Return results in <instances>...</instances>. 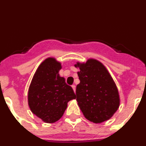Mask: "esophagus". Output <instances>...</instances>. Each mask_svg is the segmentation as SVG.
I'll use <instances>...</instances> for the list:
<instances>
[{
    "instance_id": "esophagus-1",
    "label": "esophagus",
    "mask_w": 146,
    "mask_h": 146,
    "mask_svg": "<svg viewBox=\"0 0 146 146\" xmlns=\"http://www.w3.org/2000/svg\"><path fill=\"white\" fill-rule=\"evenodd\" d=\"M72 88H73V90H74V93H75V90H76V86H74V85H72Z\"/></svg>"
}]
</instances>
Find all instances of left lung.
Listing matches in <instances>:
<instances>
[{
    "label": "left lung",
    "instance_id": "8db88e82",
    "mask_svg": "<svg viewBox=\"0 0 146 146\" xmlns=\"http://www.w3.org/2000/svg\"><path fill=\"white\" fill-rule=\"evenodd\" d=\"M80 83L76 88L77 102L84 116L95 123L111 118L119 108L120 98L114 80L101 62L90 58L77 62Z\"/></svg>",
    "mask_w": 146,
    "mask_h": 146
}]
</instances>
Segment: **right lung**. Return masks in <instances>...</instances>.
I'll return each instance as SVG.
<instances>
[{
	"label": "right lung",
	"mask_w": 146,
	"mask_h": 146,
	"mask_svg": "<svg viewBox=\"0 0 146 146\" xmlns=\"http://www.w3.org/2000/svg\"><path fill=\"white\" fill-rule=\"evenodd\" d=\"M61 64L54 58L45 59L33 77L28 101L32 113L45 123H55L64 115L67 103L76 99L71 86L60 77Z\"/></svg>",
	"instance_id": "obj_1"
}]
</instances>
